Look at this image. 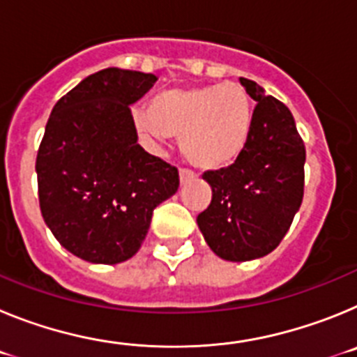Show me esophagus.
<instances>
[{"mask_svg":"<svg viewBox=\"0 0 357 357\" xmlns=\"http://www.w3.org/2000/svg\"><path fill=\"white\" fill-rule=\"evenodd\" d=\"M178 175H181V184H189V182L195 178V173L189 172V169H185V168H181Z\"/></svg>","mask_w":357,"mask_h":357,"instance_id":"1","label":"esophagus"}]
</instances>
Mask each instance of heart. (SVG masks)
<instances>
[{
    "label": "heart",
    "mask_w": 357,
    "mask_h": 357,
    "mask_svg": "<svg viewBox=\"0 0 357 357\" xmlns=\"http://www.w3.org/2000/svg\"><path fill=\"white\" fill-rule=\"evenodd\" d=\"M254 119L252 100L239 84L168 89L148 110L132 112L135 130L150 143L178 137L181 153L198 169L234 162L248 143Z\"/></svg>",
    "instance_id": "heart-1"
}]
</instances>
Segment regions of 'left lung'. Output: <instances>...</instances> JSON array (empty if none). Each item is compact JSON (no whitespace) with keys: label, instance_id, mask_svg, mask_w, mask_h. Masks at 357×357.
I'll return each instance as SVG.
<instances>
[{"label":"left lung","instance_id":"8db88e82","mask_svg":"<svg viewBox=\"0 0 357 357\" xmlns=\"http://www.w3.org/2000/svg\"><path fill=\"white\" fill-rule=\"evenodd\" d=\"M257 105L241 155L229 168L204 173L213 200L197 223L225 261L270 254L288 232L304 197L305 146L291 112L261 85L239 78Z\"/></svg>","mask_w":357,"mask_h":357}]
</instances>
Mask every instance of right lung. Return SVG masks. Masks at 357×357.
I'll return each instance as SVG.
<instances>
[{
	"instance_id": "obj_1",
	"label": "right lung",
	"mask_w": 357,
	"mask_h": 357,
	"mask_svg": "<svg viewBox=\"0 0 357 357\" xmlns=\"http://www.w3.org/2000/svg\"><path fill=\"white\" fill-rule=\"evenodd\" d=\"M151 73L107 68L55 103L37 151L44 222L80 259L116 264L143 245L151 214L178 189V169L137 144L130 105Z\"/></svg>"
}]
</instances>
